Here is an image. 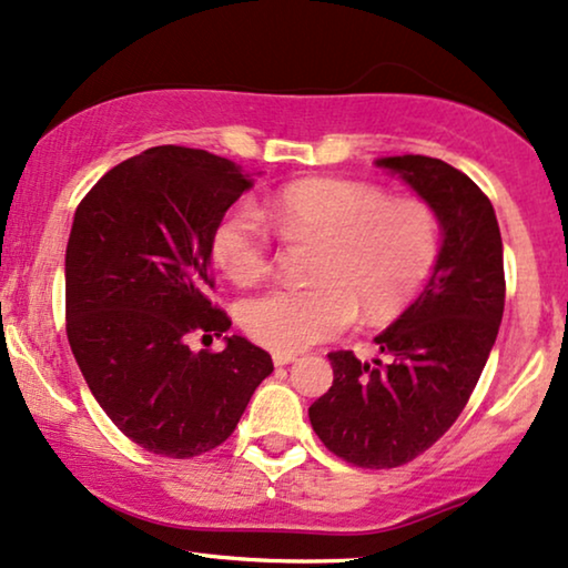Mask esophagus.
<instances>
[{"instance_id": "esophagus-1", "label": "esophagus", "mask_w": 568, "mask_h": 568, "mask_svg": "<svg viewBox=\"0 0 568 568\" xmlns=\"http://www.w3.org/2000/svg\"><path fill=\"white\" fill-rule=\"evenodd\" d=\"M294 359H297V356H294V354H284V352H276V354H274V364H276V367H286V364H292Z\"/></svg>"}]
</instances>
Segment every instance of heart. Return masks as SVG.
<instances>
[{
	"instance_id": "1",
	"label": "heart",
	"mask_w": 568,
	"mask_h": 568,
	"mask_svg": "<svg viewBox=\"0 0 568 568\" xmlns=\"http://www.w3.org/2000/svg\"><path fill=\"white\" fill-rule=\"evenodd\" d=\"M315 237L307 286H276L243 302L247 336L274 352H305L354 321L390 317L414 300L439 255V220L416 199H387L354 181H302L261 206L237 204L216 222L212 258L230 282L253 284L268 271L271 235Z\"/></svg>"
}]
</instances>
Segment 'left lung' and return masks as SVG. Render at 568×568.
<instances>
[{
  "label": "left lung",
  "mask_w": 568,
  "mask_h": 568,
  "mask_svg": "<svg viewBox=\"0 0 568 568\" xmlns=\"http://www.w3.org/2000/svg\"><path fill=\"white\" fill-rule=\"evenodd\" d=\"M439 220L442 245L424 292L375 344L379 359L331 354L333 385L310 424L333 455L359 468H398L429 449L468 403L504 315V247L486 193L424 154L379 158Z\"/></svg>",
  "instance_id": "left-lung-1"
}]
</instances>
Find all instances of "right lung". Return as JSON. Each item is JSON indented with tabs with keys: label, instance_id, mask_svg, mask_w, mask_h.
<instances>
[{
	"label": "right lung",
	"instance_id": "add662e5",
	"mask_svg": "<svg viewBox=\"0 0 568 568\" xmlns=\"http://www.w3.org/2000/svg\"><path fill=\"white\" fill-rule=\"evenodd\" d=\"M232 160L152 146L100 178L77 206L67 243V336L84 383L139 447L196 457L235 432L251 395L274 372L263 348L224 336L209 302L212 232L253 189Z\"/></svg>",
	"mask_w": 568,
	"mask_h": 568
}]
</instances>
